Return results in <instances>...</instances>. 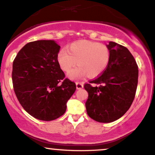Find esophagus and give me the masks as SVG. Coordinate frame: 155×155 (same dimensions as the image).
Returning a JSON list of instances; mask_svg holds the SVG:
<instances>
[{"mask_svg": "<svg viewBox=\"0 0 155 155\" xmlns=\"http://www.w3.org/2000/svg\"><path fill=\"white\" fill-rule=\"evenodd\" d=\"M76 88H77L78 90L83 88V84L81 82H79V81H76Z\"/></svg>", "mask_w": 155, "mask_h": 155, "instance_id": "34e87169", "label": "esophagus"}]
</instances>
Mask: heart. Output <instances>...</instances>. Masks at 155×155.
Here are the masks:
<instances>
[{
    "instance_id": "heart-1",
    "label": "heart",
    "mask_w": 155,
    "mask_h": 155,
    "mask_svg": "<svg viewBox=\"0 0 155 155\" xmlns=\"http://www.w3.org/2000/svg\"><path fill=\"white\" fill-rule=\"evenodd\" d=\"M110 57V49L105 44L79 40L71 44L68 51L62 49L57 55V61L64 72H68L77 64V67L68 74L71 79H76L86 76L95 78L101 75L107 68Z\"/></svg>"
}]
</instances>
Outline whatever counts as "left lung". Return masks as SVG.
<instances>
[{"instance_id": "8db88e82", "label": "left lung", "mask_w": 155, "mask_h": 155, "mask_svg": "<svg viewBox=\"0 0 155 155\" xmlns=\"http://www.w3.org/2000/svg\"><path fill=\"white\" fill-rule=\"evenodd\" d=\"M107 45L111 51L107 68L84 84L88 93L87 113L101 123L113 122L127 113L135 98L138 81V67L130 51L114 42Z\"/></svg>"}]
</instances>
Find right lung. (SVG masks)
I'll return each mask as SVG.
<instances>
[{
	"instance_id": "add662e5",
	"label": "right lung",
	"mask_w": 155,
	"mask_h": 155,
	"mask_svg": "<svg viewBox=\"0 0 155 155\" xmlns=\"http://www.w3.org/2000/svg\"><path fill=\"white\" fill-rule=\"evenodd\" d=\"M59 50L54 40L30 42L13 61L15 95L25 111L39 120L49 121L62 116L76 89L59 67Z\"/></svg>"
}]
</instances>
